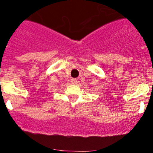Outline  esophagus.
Instances as JSON below:
<instances>
[{"mask_svg": "<svg viewBox=\"0 0 153 153\" xmlns=\"http://www.w3.org/2000/svg\"><path fill=\"white\" fill-rule=\"evenodd\" d=\"M71 82L72 84H76L77 83V80L75 79H72L71 80Z\"/></svg>", "mask_w": 153, "mask_h": 153, "instance_id": "34e87169", "label": "esophagus"}]
</instances>
